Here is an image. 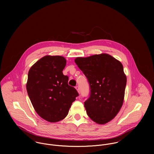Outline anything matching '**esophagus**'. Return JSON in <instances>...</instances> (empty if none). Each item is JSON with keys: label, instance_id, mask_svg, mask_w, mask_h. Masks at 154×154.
<instances>
[{"label": "esophagus", "instance_id": "esophagus-1", "mask_svg": "<svg viewBox=\"0 0 154 154\" xmlns=\"http://www.w3.org/2000/svg\"><path fill=\"white\" fill-rule=\"evenodd\" d=\"M75 88H76V89L77 90L78 92V93H79V87H78V86H76V87H75Z\"/></svg>", "mask_w": 154, "mask_h": 154}]
</instances>
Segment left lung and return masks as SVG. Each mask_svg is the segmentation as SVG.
<instances>
[{
	"label": "left lung",
	"mask_w": 154,
	"mask_h": 154,
	"mask_svg": "<svg viewBox=\"0 0 154 154\" xmlns=\"http://www.w3.org/2000/svg\"><path fill=\"white\" fill-rule=\"evenodd\" d=\"M75 62L89 83L91 94L84 103L88 116L97 124L107 123L124 102L127 78L123 65L107 53L76 57Z\"/></svg>",
	"instance_id": "8db88e82"
}]
</instances>
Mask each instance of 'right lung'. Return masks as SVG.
I'll list each match as a JSON object with an SVG mask.
<instances>
[{"instance_id":"right-lung-1","label":"right lung","mask_w":154,"mask_h":154,"mask_svg":"<svg viewBox=\"0 0 154 154\" xmlns=\"http://www.w3.org/2000/svg\"><path fill=\"white\" fill-rule=\"evenodd\" d=\"M66 60L63 56L47 55L29 70L26 91L36 112L45 120L55 123L64 119L78 93L68 85L63 74Z\"/></svg>"}]
</instances>
